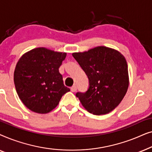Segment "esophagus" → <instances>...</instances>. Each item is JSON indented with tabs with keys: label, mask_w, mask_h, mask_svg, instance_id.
I'll return each mask as SVG.
<instances>
[{
	"label": "esophagus",
	"mask_w": 152,
	"mask_h": 152,
	"mask_svg": "<svg viewBox=\"0 0 152 152\" xmlns=\"http://www.w3.org/2000/svg\"><path fill=\"white\" fill-rule=\"evenodd\" d=\"M70 91H71L72 92H76L77 86H75V85H74V86H72L71 88H70Z\"/></svg>",
	"instance_id": "34e87169"
}]
</instances>
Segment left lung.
<instances>
[{"instance_id": "left-lung-1", "label": "left lung", "mask_w": 152, "mask_h": 152, "mask_svg": "<svg viewBox=\"0 0 152 152\" xmlns=\"http://www.w3.org/2000/svg\"><path fill=\"white\" fill-rule=\"evenodd\" d=\"M72 56L88 76L89 87L78 92L83 107L93 115L109 113L124 98L129 87L128 66L120 52L98 46Z\"/></svg>"}]
</instances>
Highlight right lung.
I'll return each instance as SVG.
<instances>
[{
    "instance_id": "obj_1",
    "label": "right lung",
    "mask_w": 152,
    "mask_h": 152,
    "mask_svg": "<svg viewBox=\"0 0 152 152\" xmlns=\"http://www.w3.org/2000/svg\"><path fill=\"white\" fill-rule=\"evenodd\" d=\"M66 57V53L37 48L18 60L14 73L15 88L20 100L32 111L49 113L70 91L59 71Z\"/></svg>"
}]
</instances>
